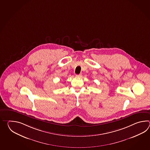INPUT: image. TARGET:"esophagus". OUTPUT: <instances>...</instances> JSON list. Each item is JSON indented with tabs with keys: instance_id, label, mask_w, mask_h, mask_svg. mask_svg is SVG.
Here are the masks:
<instances>
[{
	"instance_id": "esophagus-1",
	"label": "esophagus",
	"mask_w": 150,
	"mask_h": 150,
	"mask_svg": "<svg viewBox=\"0 0 150 150\" xmlns=\"http://www.w3.org/2000/svg\"><path fill=\"white\" fill-rule=\"evenodd\" d=\"M76 77H78V78H81V77L82 76V74H76Z\"/></svg>"
}]
</instances>
